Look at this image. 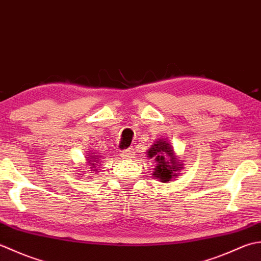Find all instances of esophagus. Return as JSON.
<instances>
[{
    "label": "esophagus",
    "instance_id": "34e87169",
    "mask_svg": "<svg viewBox=\"0 0 261 261\" xmlns=\"http://www.w3.org/2000/svg\"><path fill=\"white\" fill-rule=\"evenodd\" d=\"M134 155H135V152L133 148H128V150H126L121 153V156H123L124 159H127V160H128V159L134 158Z\"/></svg>",
    "mask_w": 261,
    "mask_h": 261
}]
</instances>
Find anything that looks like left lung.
I'll list each match as a JSON object with an SVG mask.
<instances>
[{"mask_svg":"<svg viewBox=\"0 0 261 261\" xmlns=\"http://www.w3.org/2000/svg\"><path fill=\"white\" fill-rule=\"evenodd\" d=\"M147 155L155 162L153 178H156L162 182L174 179L184 168L182 163H180V160L174 154L173 147L164 138H160L154 143L147 151Z\"/></svg>","mask_w":261,"mask_h":261,"instance_id":"obj_1","label":"left lung"}]
</instances>
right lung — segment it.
Wrapping results in <instances>:
<instances>
[{
  "instance_id": "add662e5",
  "label": "right lung",
  "mask_w": 261,
  "mask_h": 261,
  "mask_svg": "<svg viewBox=\"0 0 261 261\" xmlns=\"http://www.w3.org/2000/svg\"><path fill=\"white\" fill-rule=\"evenodd\" d=\"M87 159H88V162H89V164H91V169L93 170V171H98V169H94L95 167H98L99 166V155H95V153L94 152H91V153H89V154H87ZM91 170V171H92Z\"/></svg>"
}]
</instances>
